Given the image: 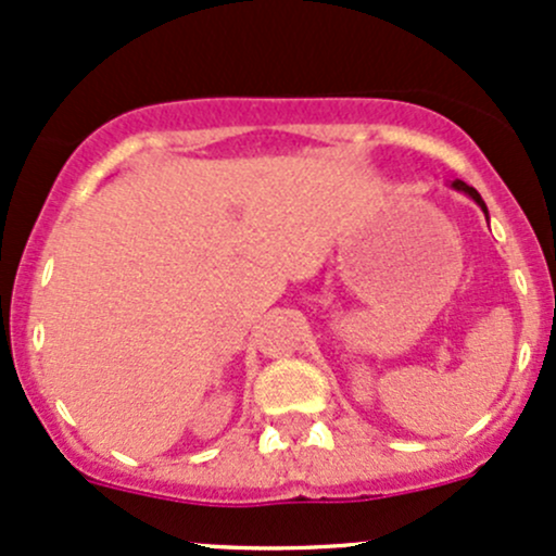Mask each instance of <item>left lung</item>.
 Returning a JSON list of instances; mask_svg holds the SVG:
<instances>
[{
	"label": "left lung",
	"instance_id": "8db88e82",
	"mask_svg": "<svg viewBox=\"0 0 556 556\" xmlns=\"http://www.w3.org/2000/svg\"><path fill=\"white\" fill-rule=\"evenodd\" d=\"M451 187H454V189H456V192H465V194H467V198H472V200H475V203H478V205H480V211H483V213H485V218H488V208H485L483 198H480V194H478V189H475V187H469V185H465V181H462V179H454V181H451Z\"/></svg>",
	"mask_w": 556,
	"mask_h": 556
}]
</instances>
